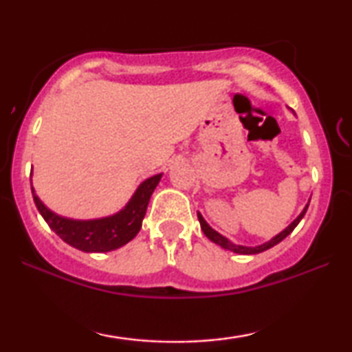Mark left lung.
<instances>
[{
  "instance_id": "obj_1",
  "label": "left lung",
  "mask_w": 352,
  "mask_h": 352,
  "mask_svg": "<svg viewBox=\"0 0 352 352\" xmlns=\"http://www.w3.org/2000/svg\"><path fill=\"white\" fill-rule=\"evenodd\" d=\"M307 206H309V204H307V205L305 206V210L301 211L300 216H298V218H296L295 221H293V223H292L290 226H288V228H287L285 230H282L280 234H277L276 237L269 240V242L263 243V245H258V247H243V245H235V243H232V242H229V240L226 239L224 235L218 234V232H216L214 229H211V228H210L208 223H206V221L204 219V216H201L200 213H197V216H199V221H200V228H201V230H204V234L206 235V237H208V239L211 240V242H214L216 245H219V247H223V248H226V250H230V252L239 253V254H256V253L266 252V250L272 248L274 245H277L278 242H282V240L285 239L288 234H292V230L296 228L298 223H300V221L302 219V216L306 214Z\"/></svg>"
}]
</instances>
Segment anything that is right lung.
Listing matches in <instances>:
<instances>
[{
  "label": "right lung",
  "instance_id": "obj_1",
  "mask_svg": "<svg viewBox=\"0 0 352 352\" xmlns=\"http://www.w3.org/2000/svg\"><path fill=\"white\" fill-rule=\"evenodd\" d=\"M162 179L160 175L148 177L138 187L131 200L128 201L123 210L107 218L99 219H69L52 213L46 208L45 204L38 199L32 187L33 200L38 211H40L47 226L64 240L65 243L72 245L86 253H105L123 247L129 240L136 237L141 230L142 219L146 216L148 200L155 190V187Z\"/></svg>",
  "mask_w": 352,
  "mask_h": 352
}]
</instances>
